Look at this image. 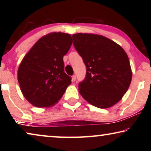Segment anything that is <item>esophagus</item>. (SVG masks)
Returning a JSON list of instances; mask_svg holds the SVG:
<instances>
[{"label":"esophagus","instance_id":"obj_1","mask_svg":"<svg viewBox=\"0 0 151 151\" xmlns=\"http://www.w3.org/2000/svg\"><path fill=\"white\" fill-rule=\"evenodd\" d=\"M76 76L75 75H74L72 76V81H73V82H75V81H76Z\"/></svg>","mask_w":151,"mask_h":151}]
</instances>
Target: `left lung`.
Instances as JSON below:
<instances>
[{"label": "left lung", "instance_id": "8db88e82", "mask_svg": "<svg viewBox=\"0 0 151 151\" xmlns=\"http://www.w3.org/2000/svg\"><path fill=\"white\" fill-rule=\"evenodd\" d=\"M73 45L86 68L79 93L92 105L109 108L121 100L132 80L129 57L121 46L102 35L77 33Z\"/></svg>", "mask_w": 151, "mask_h": 151}]
</instances>
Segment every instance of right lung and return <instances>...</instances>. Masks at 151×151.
I'll use <instances>...</instances> for the list:
<instances>
[{
    "mask_svg": "<svg viewBox=\"0 0 151 151\" xmlns=\"http://www.w3.org/2000/svg\"><path fill=\"white\" fill-rule=\"evenodd\" d=\"M69 34L52 32L38 40L18 69V81L25 99L37 107H50L61 99L71 77L65 73L63 57L72 45Z\"/></svg>",
    "mask_w": 151,
    "mask_h": 151,
    "instance_id": "obj_1",
    "label": "right lung"
}]
</instances>
